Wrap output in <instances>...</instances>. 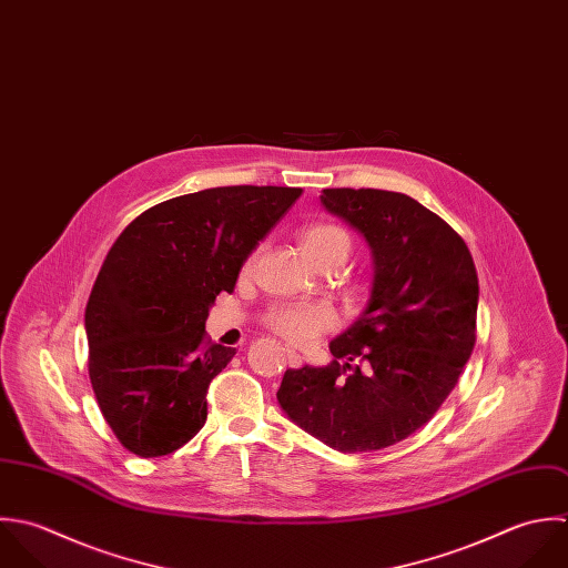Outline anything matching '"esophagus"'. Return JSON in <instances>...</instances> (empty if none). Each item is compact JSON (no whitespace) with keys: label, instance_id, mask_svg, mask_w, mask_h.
Here are the masks:
<instances>
[{"label":"esophagus","instance_id":"34e87169","mask_svg":"<svg viewBox=\"0 0 568 568\" xmlns=\"http://www.w3.org/2000/svg\"><path fill=\"white\" fill-rule=\"evenodd\" d=\"M286 362L291 368H302V357L291 348H286Z\"/></svg>","mask_w":568,"mask_h":568}]
</instances>
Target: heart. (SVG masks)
<instances>
[{"instance_id": "1", "label": "heart", "mask_w": 568, "mask_h": 568, "mask_svg": "<svg viewBox=\"0 0 568 568\" xmlns=\"http://www.w3.org/2000/svg\"><path fill=\"white\" fill-rule=\"evenodd\" d=\"M300 246L304 255L315 262L324 255L348 257L351 240L346 231L335 224H311L300 233ZM266 324L273 333L295 346L313 344L322 333L335 326V313L322 304H284L271 308Z\"/></svg>"}]
</instances>
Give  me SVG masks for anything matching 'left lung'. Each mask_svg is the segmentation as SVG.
<instances>
[{
	"mask_svg": "<svg viewBox=\"0 0 568 568\" xmlns=\"http://www.w3.org/2000/svg\"><path fill=\"white\" fill-rule=\"evenodd\" d=\"M320 200L366 240L371 300L331 342L333 362L286 371L277 400L337 452L383 449L423 427L458 383L476 344V266L463 237L405 193L324 190Z\"/></svg>",
	"mask_w": 568,
	"mask_h": 568,
	"instance_id": "obj_1",
	"label": "left lung"
}]
</instances>
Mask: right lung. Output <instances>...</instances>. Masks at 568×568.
<instances>
[{
    "label": "right lung",
    "mask_w": 568,
    "mask_h": 568,
    "mask_svg": "<svg viewBox=\"0 0 568 568\" xmlns=\"http://www.w3.org/2000/svg\"><path fill=\"white\" fill-rule=\"evenodd\" d=\"M297 187H213L165 200L112 244L85 306L88 371L99 407L132 454L165 456L206 420V387L235 348L204 322L231 293Z\"/></svg>",
    "instance_id": "1"
}]
</instances>
